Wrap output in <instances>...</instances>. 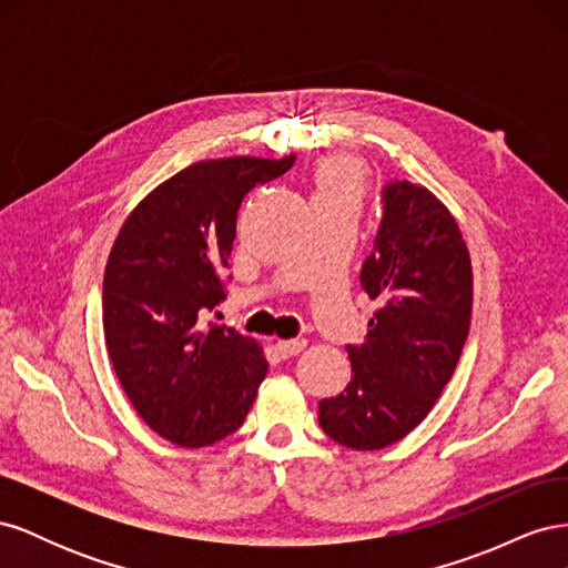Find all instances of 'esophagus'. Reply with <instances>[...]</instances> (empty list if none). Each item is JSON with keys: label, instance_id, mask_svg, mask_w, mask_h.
Masks as SVG:
<instances>
[{"label": "esophagus", "instance_id": "obj_1", "mask_svg": "<svg viewBox=\"0 0 568 568\" xmlns=\"http://www.w3.org/2000/svg\"><path fill=\"white\" fill-rule=\"evenodd\" d=\"M274 348L282 357H291V355H298L305 348V338H286V341H277L274 343Z\"/></svg>", "mask_w": 568, "mask_h": 568}]
</instances>
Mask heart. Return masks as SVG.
<instances>
[{"label": "heart", "instance_id": "heart-1", "mask_svg": "<svg viewBox=\"0 0 568 568\" xmlns=\"http://www.w3.org/2000/svg\"><path fill=\"white\" fill-rule=\"evenodd\" d=\"M313 203L357 201L365 194L363 165L348 156L322 159L313 170Z\"/></svg>", "mask_w": 568, "mask_h": 568}]
</instances>
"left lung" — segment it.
Returning <instances> with one entry per match:
<instances>
[{
    "instance_id": "obj_1",
    "label": "left lung",
    "mask_w": 568,
    "mask_h": 568,
    "mask_svg": "<svg viewBox=\"0 0 568 568\" xmlns=\"http://www.w3.org/2000/svg\"><path fill=\"white\" fill-rule=\"evenodd\" d=\"M384 215L359 286L382 307L363 346H346L351 382L320 400L322 432L351 450L398 443L453 379L471 324V257L450 211L422 184L382 189Z\"/></svg>"
}]
</instances>
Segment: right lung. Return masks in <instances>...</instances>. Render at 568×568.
I'll use <instances>...</instances> for the list:
<instances>
[{
    "instance_id": "right-lung-1",
    "label": "right lung",
    "mask_w": 568,
    "mask_h": 568,
    "mask_svg": "<svg viewBox=\"0 0 568 568\" xmlns=\"http://www.w3.org/2000/svg\"><path fill=\"white\" fill-rule=\"evenodd\" d=\"M280 161H199L159 184L120 227L104 272V336L118 382L165 440L203 448L244 424L267 374L261 343L205 324L225 298L236 213Z\"/></svg>"
}]
</instances>
